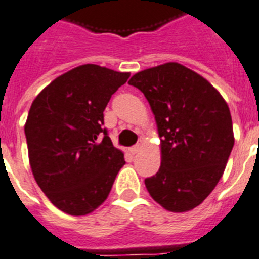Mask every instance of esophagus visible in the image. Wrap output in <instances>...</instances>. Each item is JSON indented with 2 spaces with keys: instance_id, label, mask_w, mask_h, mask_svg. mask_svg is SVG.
Returning <instances> with one entry per match:
<instances>
[{
  "instance_id": "obj_1",
  "label": "esophagus",
  "mask_w": 259,
  "mask_h": 259,
  "mask_svg": "<svg viewBox=\"0 0 259 259\" xmlns=\"http://www.w3.org/2000/svg\"><path fill=\"white\" fill-rule=\"evenodd\" d=\"M141 150V146L140 145H136V146H132V148L129 149V151L130 153H132V154H137V153H138V151Z\"/></svg>"
}]
</instances>
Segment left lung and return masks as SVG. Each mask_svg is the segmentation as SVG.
Wrapping results in <instances>:
<instances>
[{"instance_id": "8db88e82", "label": "left lung", "mask_w": 259, "mask_h": 259, "mask_svg": "<svg viewBox=\"0 0 259 259\" xmlns=\"http://www.w3.org/2000/svg\"><path fill=\"white\" fill-rule=\"evenodd\" d=\"M129 83L149 101L161 138V167L145 180L149 194L169 211L194 209L214 190L234 146L226 101L177 62L140 71Z\"/></svg>"}]
</instances>
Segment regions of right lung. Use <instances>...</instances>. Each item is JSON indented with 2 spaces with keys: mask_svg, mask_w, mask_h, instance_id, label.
Masks as SVG:
<instances>
[{
  "mask_svg": "<svg viewBox=\"0 0 259 259\" xmlns=\"http://www.w3.org/2000/svg\"><path fill=\"white\" fill-rule=\"evenodd\" d=\"M130 73L86 64L57 77L35 97L25 123L29 162L56 207L85 215L108 198L123 153L113 146L104 110Z\"/></svg>",
  "mask_w": 259,
  "mask_h": 259,
  "instance_id": "add662e5",
  "label": "right lung"
}]
</instances>
